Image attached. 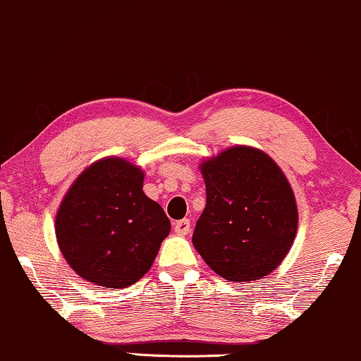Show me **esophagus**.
<instances>
[{
  "label": "esophagus",
  "instance_id": "1",
  "mask_svg": "<svg viewBox=\"0 0 361 361\" xmlns=\"http://www.w3.org/2000/svg\"><path fill=\"white\" fill-rule=\"evenodd\" d=\"M173 229L176 233H178V235H186V233L190 232V221L188 219L176 221L173 224Z\"/></svg>",
  "mask_w": 361,
  "mask_h": 361
}]
</instances>
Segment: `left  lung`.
Masks as SVG:
<instances>
[{"mask_svg": "<svg viewBox=\"0 0 361 361\" xmlns=\"http://www.w3.org/2000/svg\"><path fill=\"white\" fill-rule=\"evenodd\" d=\"M206 207L192 245L211 270L229 281L270 275L284 260L298 231L293 188L265 152L231 147L201 164Z\"/></svg>", "mask_w": 361, "mask_h": 361, "instance_id": "8db88e82", "label": "left lung"}]
</instances>
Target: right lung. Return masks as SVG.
Instances as JSON below:
<instances>
[{
  "label": "right lung",
  "instance_id": "obj_1",
  "mask_svg": "<svg viewBox=\"0 0 361 361\" xmlns=\"http://www.w3.org/2000/svg\"><path fill=\"white\" fill-rule=\"evenodd\" d=\"M142 186L139 166L106 157L81 171L63 196L55 235L65 260L83 280L121 289L150 270L171 226Z\"/></svg>",
  "mask_w": 361,
  "mask_h": 361
}]
</instances>
